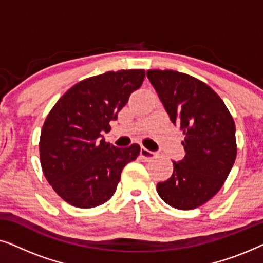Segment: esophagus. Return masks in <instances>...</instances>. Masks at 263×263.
<instances>
[{
	"instance_id": "obj_1",
	"label": "esophagus",
	"mask_w": 263,
	"mask_h": 263,
	"mask_svg": "<svg viewBox=\"0 0 263 263\" xmlns=\"http://www.w3.org/2000/svg\"><path fill=\"white\" fill-rule=\"evenodd\" d=\"M140 154H141V157L143 159L146 160H149V159H153V158H156L157 153L156 152H152V151H148L145 147H141V149H140Z\"/></svg>"
}]
</instances>
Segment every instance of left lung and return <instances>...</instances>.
<instances>
[{"label": "left lung", "instance_id": "obj_1", "mask_svg": "<svg viewBox=\"0 0 263 263\" xmlns=\"http://www.w3.org/2000/svg\"><path fill=\"white\" fill-rule=\"evenodd\" d=\"M153 85L170 120L184 134L185 157L174 163L157 192L168 206L194 210L224 184L237 156L235 121L220 97L199 79L176 70L152 69Z\"/></svg>", "mask_w": 263, "mask_h": 263}]
</instances>
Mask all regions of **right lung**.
<instances>
[{"mask_svg": "<svg viewBox=\"0 0 263 263\" xmlns=\"http://www.w3.org/2000/svg\"><path fill=\"white\" fill-rule=\"evenodd\" d=\"M129 69L85 79L68 89L43 124L39 156L45 178L71 206L93 208L116 192L121 172L140 154L133 143L118 148L103 139L130 95L145 79Z\"/></svg>", "mask_w": 263, "mask_h": 263, "instance_id": "add662e5", "label": "right lung"}]
</instances>
